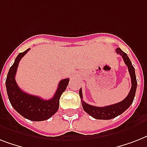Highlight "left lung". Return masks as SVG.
<instances>
[{
	"mask_svg": "<svg viewBox=\"0 0 147 147\" xmlns=\"http://www.w3.org/2000/svg\"><path fill=\"white\" fill-rule=\"evenodd\" d=\"M116 53L119 55H121L123 58V61L127 66L130 78H131L132 86H131V89H130L127 96L122 101L114 104V105L105 106V107H95V106L88 105L82 100L83 97L82 88H80V90H79V96L82 98L81 100H82L83 109L85 110L86 113L91 115L92 117L98 119V120H110V119L116 117L125 111L131 105V104L134 101V99L137 85L134 67L133 66L132 63L130 62V59L128 57V55H127V53L123 52L120 48H117Z\"/></svg>",
	"mask_w": 147,
	"mask_h": 147,
	"instance_id": "8db88e82",
	"label": "left lung"
}]
</instances>
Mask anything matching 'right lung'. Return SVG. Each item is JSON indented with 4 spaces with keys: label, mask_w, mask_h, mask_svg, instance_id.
<instances>
[{
    "label": "right lung",
    "mask_w": 147,
    "mask_h": 147,
    "mask_svg": "<svg viewBox=\"0 0 147 147\" xmlns=\"http://www.w3.org/2000/svg\"><path fill=\"white\" fill-rule=\"evenodd\" d=\"M29 50L30 49L18 54L9 69L5 83L8 98L12 107L25 118L33 121H46L57 112L60 97L66 89L69 79L65 78L60 81L54 96L49 100H43L23 92L15 81V76L20 61Z\"/></svg>",
    "instance_id": "1"
}]
</instances>
